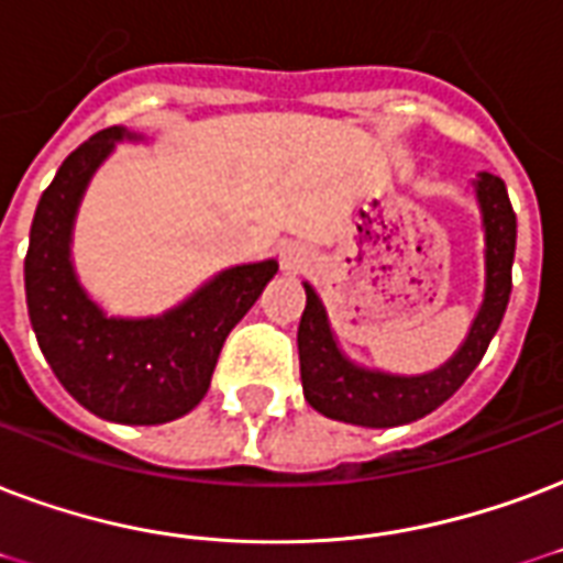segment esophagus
Masks as SVG:
<instances>
[{"label": "esophagus", "mask_w": 563, "mask_h": 563, "mask_svg": "<svg viewBox=\"0 0 563 563\" xmlns=\"http://www.w3.org/2000/svg\"><path fill=\"white\" fill-rule=\"evenodd\" d=\"M280 263L286 272H300V268H307V265H310V251L298 242L286 244L280 253Z\"/></svg>", "instance_id": "esophagus-1"}]
</instances>
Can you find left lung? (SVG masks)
Returning <instances> with one entry per match:
<instances>
[{
  "label": "left lung",
  "instance_id": "obj_1",
  "mask_svg": "<svg viewBox=\"0 0 563 563\" xmlns=\"http://www.w3.org/2000/svg\"><path fill=\"white\" fill-rule=\"evenodd\" d=\"M484 230V298L461 349L443 366L424 375H393L384 368L360 366L339 349L319 291L303 283L307 307L300 316L298 354L303 398L328 419L363 428H396L422 419L449 401L482 363L508 310L510 268L517 251V214L499 177L482 170L472 179Z\"/></svg>",
  "mask_w": 563,
  "mask_h": 563
}]
</instances>
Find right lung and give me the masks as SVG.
Listing matches in <instances>:
<instances>
[{
	"mask_svg": "<svg viewBox=\"0 0 563 563\" xmlns=\"http://www.w3.org/2000/svg\"><path fill=\"white\" fill-rule=\"evenodd\" d=\"M120 141L144 135L102 129L64 158L41 195L25 303L43 357L85 410L120 424H162L203 401L224 339L277 274V260L224 268L162 316H106L76 277L70 247L81 197Z\"/></svg>",
	"mask_w": 563,
	"mask_h": 563,
	"instance_id": "obj_1",
	"label": "right lung"
}]
</instances>
